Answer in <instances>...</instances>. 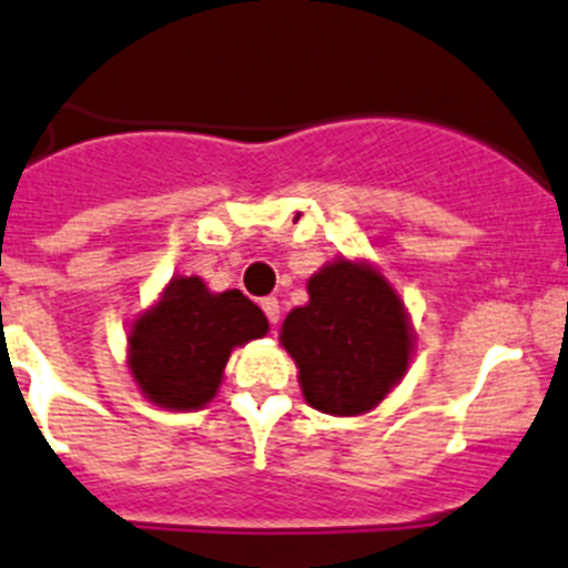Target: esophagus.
Returning a JSON list of instances; mask_svg holds the SVG:
<instances>
[{"mask_svg": "<svg viewBox=\"0 0 568 568\" xmlns=\"http://www.w3.org/2000/svg\"><path fill=\"white\" fill-rule=\"evenodd\" d=\"M260 308H263V314H266V320L272 322V325H277V322H280V302L274 300V296H266V300L260 302Z\"/></svg>", "mask_w": 568, "mask_h": 568, "instance_id": "1", "label": "esophagus"}]
</instances>
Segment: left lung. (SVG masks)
<instances>
[{
  "label": "left lung",
  "instance_id": "1",
  "mask_svg": "<svg viewBox=\"0 0 568 568\" xmlns=\"http://www.w3.org/2000/svg\"><path fill=\"white\" fill-rule=\"evenodd\" d=\"M308 294L280 331L300 367L302 395L325 415L375 409L412 362L404 302L384 274L344 257L308 280Z\"/></svg>",
  "mask_w": 568,
  "mask_h": 568
}]
</instances>
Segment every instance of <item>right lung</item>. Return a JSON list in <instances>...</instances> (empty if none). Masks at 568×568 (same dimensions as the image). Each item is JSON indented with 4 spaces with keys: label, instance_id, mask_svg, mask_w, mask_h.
I'll return each instance as SVG.
<instances>
[{
    "label": "right lung",
    "instance_id": "obj_1",
    "mask_svg": "<svg viewBox=\"0 0 568 568\" xmlns=\"http://www.w3.org/2000/svg\"><path fill=\"white\" fill-rule=\"evenodd\" d=\"M266 331L263 311L237 288L212 294L201 277H176L131 325V375L156 406L201 409L219 392L232 347Z\"/></svg>",
    "mask_w": 568,
    "mask_h": 568
}]
</instances>
